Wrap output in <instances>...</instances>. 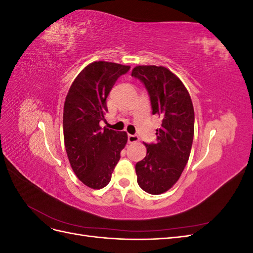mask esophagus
Here are the masks:
<instances>
[{
	"label": "esophagus",
	"instance_id": "obj_1",
	"mask_svg": "<svg viewBox=\"0 0 253 253\" xmlns=\"http://www.w3.org/2000/svg\"><path fill=\"white\" fill-rule=\"evenodd\" d=\"M138 140H139V137H138V135H136V134H134V135H132V134H128V135H127V141H128L129 143L137 142Z\"/></svg>",
	"mask_w": 253,
	"mask_h": 253
}]
</instances>
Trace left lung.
I'll return each mask as SVG.
<instances>
[{"label":"left lung","mask_w":253,"mask_h":253,"mask_svg":"<svg viewBox=\"0 0 253 253\" xmlns=\"http://www.w3.org/2000/svg\"><path fill=\"white\" fill-rule=\"evenodd\" d=\"M150 96L152 114L162 119L157 142L144 143L147 155L136 164L137 182L150 194L172 188L185 169L194 136V109L182 82L164 66L142 65L132 71Z\"/></svg>","instance_id":"left-lung-1"}]
</instances>
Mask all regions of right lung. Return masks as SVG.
Listing matches in <instances>:
<instances>
[{"label": "right lung", "mask_w": 253, "mask_h": 253, "mask_svg": "<svg viewBox=\"0 0 253 253\" xmlns=\"http://www.w3.org/2000/svg\"><path fill=\"white\" fill-rule=\"evenodd\" d=\"M129 66L98 61L77 76L68 90L63 111L65 150L77 177L91 189L104 188L126 147L127 135L100 127L108 112L106 98Z\"/></svg>", "instance_id": "obj_1"}]
</instances>
